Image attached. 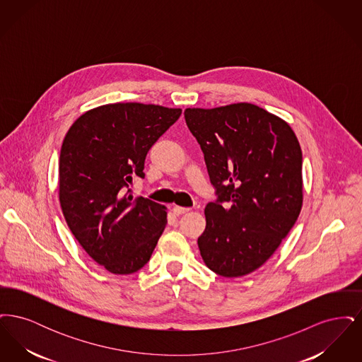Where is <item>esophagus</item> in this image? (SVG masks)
<instances>
[{"label": "esophagus", "mask_w": 362, "mask_h": 362, "mask_svg": "<svg viewBox=\"0 0 362 362\" xmlns=\"http://www.w3.org/2000/svg\"><path fill=\"white\" fill-rule=\"evenodd\" d=\"M187 211H189V207L173 206V213H175L176 216L185 214V213H187Z\"/></svg>", "instance_id": "34e87169"}]
</instances>
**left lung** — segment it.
Returning a JSON list of instances; mask_svg holds the SVG:
<instances>
[{"instance_id": "1", "label": "left lung", "mask_w": 362, "mask_h": 362, "mask_svg": "<svg viewBox=\"0 0 362 362\" xmlns=\"http://www.w3.org/2000/svg\"><path fill=\"white\" fill-rule=\"evenodd\" d=\"M218 199L205 207L201 257L218 276L255 272L288 236L303 206V153L288 122L251 103L186 108Z\"/></svg>"}]
</instances>
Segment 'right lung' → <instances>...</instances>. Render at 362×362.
<instances>
[{"mask_svg": "<svg viewBox=\"0 0 362 362\" xmlns=\"http://www.w3.org/2000/svg\"><path fill=\"white\" fill-rule=\"evenodd\" d=\"M182 114L156 104H104L70 126L59 155L58 197L73 236L112 274L142 269L167 225V207L137 197L148 151Z\"/></svg>", "mask_w": 362, "mask_h": 362, "instance_id": "1", "label": "right lung"}]
</instances>
